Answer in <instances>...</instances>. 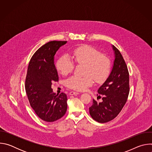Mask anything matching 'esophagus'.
<instances>
[{
	"instance_id": "1",
	"label": "esophagus",
	"mask_w": 152,
	"mask_h": 152,
	"mask_svg": "<svg viewBox=\"0 0 152 152\" xmlns=\"http://www.w3.org/2000/svg\"><path fill=\"white\" fill-rule=\"evenodd\" d=\"M79 93L76 92V91H71L70 92V95H76V94H79Z\"/></svg>"
}]
</instances>
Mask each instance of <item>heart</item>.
Masks as SVG:
<instances>
[{
	"label": "heart",
	"mask_w": 152,
	"mask_h": 152,
	"mask_svg": "<svg viewBox=\"0 0 152 152\" xmlns=\"http://www.w3.org/2000/svg\"><path fill=\"white\" fill-rule=\"evenodd\" d=\"M73 58L77 64H84L85 76L74 75L67 79L66 85L67 87L77 90H85L94 83H103L109 76L112 68V61L107 54L100 53L95 48L90 45H82L73 51ZM57 70L63 76L72 72L75 63L67 54L62 55L56 62Z\"/></svg>",
	"instance_id": "heart-1"
}]
</instances>
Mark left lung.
Segmentation results:
<instances>
[{
  "label": "left lung",
  "mask_w": 152,
  "mask_h": 152,
  "mask_svg": "<svg viewBox=\"0 0 152 152\" xmlns=\"http://www.w3.org/2000/svg\"><path fill=\"white\" fill-rule=\"evenodd\" d=\"M113 48L115 52L113 70L97 91L103 96L102 100L100 102L93 99V104L89 107L91 117L101 123L110 121L119 114L127 102L130 90L126 62L117 48L114 46Z\"/></svg>",
  "instance_id": "obj_1"
}]
</instances>
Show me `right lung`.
<instances>
[{"instance_id":"right-lung-1","label":"right lung","mask_w":152,"mask_h":152,"mask_svg":"<svg viewBox=\"0 0 152 152\" xmlns=\"http://www.w3.org/2000/svg\"><path fill=\"white\" fill-rule=\"evenodd\" d=\"M67 41H51L39 48L32 56L25 80V90L31 106L41 120L53 122L62 117L67 109V95L53 93L52 84L59 77L54 56Z\"/></svg>"}]
</instances>
